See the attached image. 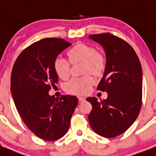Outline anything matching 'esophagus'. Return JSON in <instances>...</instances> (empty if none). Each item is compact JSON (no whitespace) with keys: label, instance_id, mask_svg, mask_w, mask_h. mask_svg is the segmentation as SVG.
I'll use <instances>...</instances> for the list:
<instances>
[{"label":"esophagus","instance_id":"esophagus-1","mask_svg":"<svg viewBox=\"0 0 156 156\" xmlns=\"http://www.w3.org/2000/svg\"><path fill=\"white\" fill-rule=\"evenodd\" d=\"M78 100H79L80 101H85V98L80 97H80H78Z\"/></svg>","mask_w":156,"mask_h":156}]
</instances>
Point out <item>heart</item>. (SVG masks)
<instances>
[{
    "label": "heart",
    "instance_id": "b5f03b06",
    "mask_svg": "<svg viewBox=\"0 0 156 156\" xmlns=\"http://www.w3.org/2000/svg\"><path fill=\"white\" fill-rule=\"evenodd\" d=\"M69 59L58 57L54 61V69L59 78L67 79L70 75L71 63L83 62V73L92 74L100 77L105 71L107 62L105 56L98 51L96 48L90 44L78 43L67 52ZM70 62L69 63V62ZM94 80L91 76L86 75L82 77H74L65 84L66 92L73 94H85L93 85Z\"/></svg>",
    "mask_w": 156,
    "mask_h": 156
}]
</instances>
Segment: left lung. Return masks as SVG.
Returning a JSON list of instances; mask_svg holds the SVG:
<instances>
[{
    "label": "left lung",
    "mask_w": 156,
    "mask_h": 156,
    "mask_svg": "<svg viewBox=\"0 0 156 156\" xmlns=\"http://www.w3.org/2000/svg\"><path fill=\"white\" fill-rule=\"evenodd\" d=\"M90 39L104 48L105 71L98 90L108 98L98 101L87 98L92 109L88 115L95 133L112 138L124 133L138 116L142 103V69L137 54L124 40L108 33L92 34Z\"/></svg>",
    "instance_id": "left-lung-1"
}]
</instances>
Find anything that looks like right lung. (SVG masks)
Segmentation results:
<instances>
[{"mask_svg": "<svg viewBox=\"0 0 156 156\" xmlns=\"http://www.w3.org/2000/svg\"><path fill=\"white\" fill-rule=\"evenodd\" d=\"M71 45L61 38H44L18 56L11 75V91L24 123L39 138L56 140L68 131L78 103L73 95L60 98L48 92L58 80L54 61Z\"/></svg>", "mask_w": 156, "mask_h": 156, "instance_id": "1", "label": "right lung"}]
</instances>
